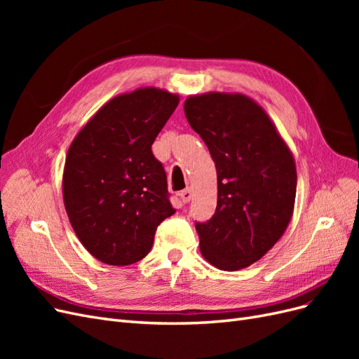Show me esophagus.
<instances>
[{"label":"esophagus","mask_w":359,"mask_h":359,"mask_svg":"<svg viewBox=\"0 0 359 359\" xmlns=\"http://www.w3.org/2000/svg\"><path fill=\"white\" fill-rule=\"evenodd\" d=\"M180 198H181V201H182L184 203H189V202L191 201V198H193V191H191V189L182 190V191L180 193Z\"/></svg>","instance_id":"obj_1"}]
</instances>
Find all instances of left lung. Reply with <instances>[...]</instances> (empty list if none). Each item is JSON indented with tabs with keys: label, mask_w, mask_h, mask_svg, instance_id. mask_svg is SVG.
<instances>
[{
	"label": "left lung",
	"mask_w": 359,
	"mask_h": 359,
	"mask_svg": "<svg viewBox=\"0 0 359 359\" xmlns=\"http://www.w3.org/2000/svg\"><path fill=\"white\" fill-rule=\"evenodd\" d=\"M187 121L210 149L217 208L196 223L201 253L223 271L247 268L285 233L297 196V166L262 106L240 93L187 97Z\"/></svg>",
	"instance_id": "1"
}]
</instances>
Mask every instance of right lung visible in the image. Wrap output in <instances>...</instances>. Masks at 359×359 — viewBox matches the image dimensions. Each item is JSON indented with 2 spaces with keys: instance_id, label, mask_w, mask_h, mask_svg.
<instances>
[{
  "instance_id": "add662e5",
  "label": "right lung",
  "mask_w": 359,
  "mask_h": 359,
  "mask_svg": "<svg viewBox=\"0 0 359 359\" xmlns=\"http://www.w3.org/2000/svg\"><path fill=\"white\" fill-rule=\"evenodd\" d=\"M180 97L145 86L104 103L76 135L62 173L64 206L74 233L107 265H132L170 217L166 172L151 145Z\"/></svg>"
}]
</instances>
